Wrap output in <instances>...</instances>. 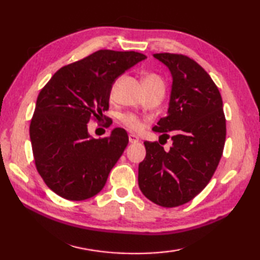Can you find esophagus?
Here are the masks:
<instances>
[{
  "label": "esophagus",
  "mask_w": 260,
  "mask_h": 260,
  "mask_svg": "<svg viewBox=\"0 0 260 260\" xmlns=\"http://www.w3.org/2000/svg\"><path fill=\"white\" fill-rule=\"evenodd\" d=\"M128 141H129V143H136V142H139V138L134 134H129Z\"/></svg>",
  "instance_id": "34e87169"
}]
</instances>
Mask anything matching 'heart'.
<instances>
[{"instance_id": "obj_1", "label": "heart", "mask_w": 260, "mask_h": 260, "mask_svg": "<svg viewBox=\"0 0 260 260\" xmlns=\"http://www.w3.org/2000/svg\"><path fill=\"white\" fill-rule=\"evenodd\" d=\"M142 82H143L144 88H146L147 93L152 89H164L165 87L162 79L156 73L146 74L142 79ZM116 83L117 82H113V85L111 86V89H110V99H113L114 94H116ZM119 119L121 124L132 132H139L142 129L143 127L142 120H141L135 113H132V112L124 113L121 114Z\"/></svg>"}]
</instances>
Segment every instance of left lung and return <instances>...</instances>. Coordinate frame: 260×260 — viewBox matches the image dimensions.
Segmentation results:
<instances>
[{
	"instance_id": "obj_1",
	"label": "left lung",
	"mask_w": 260,
	"mask_h": 260,
	"mask_svg": "<svg viewBox=\"0 0 260 260\" xmlns=\"http://www.w3.org/2000/svg\"><path fill=\"white\" fill-rule=\"evenodd\" d=\"M173 78L167 116L152 131L172 139L165 151L146 141V158L139 164V187L148 200L164 208L191 201L217 170L226 140L221 95L208 72L181 54H153Z\"/></svg>"
}]
</instances>
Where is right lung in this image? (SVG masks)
Instances as JSON below:
<instances>
[{"mask_svg": "<svg viewBox=\"0 0 260 260\" xmlns=\"http://www.w3.org/2000/svg\"><path fill=\"white\" fill-rule=\"evenodd\" d=\"M144 58L135 51L99 50L59 69L41 89L29 138L38 172L58 196L83 201L103 189L128 135L114 128L110 136L94 139L87 124L109 110L114 80Z\"/></svg>", "mask_w": 260, "mask_h": 260, "instance_id": "obj_1", "label": "right lung"}]
</instances>
